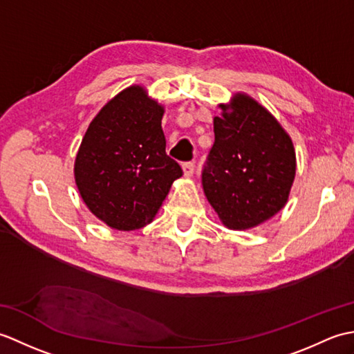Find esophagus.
<instances>
[{
	"instance_id": "34e87169",
	"label": "esophagus",
	"mask_w": 354,
	"mask_h": 354,
	"mask_svg": "<svg viewBox=\"0 0 354 354\" xmlns=\"http://www.w3.org/2000/svg\"><path fill=\"white\" fill-rule=\"evenodd\" d=\"M183 170H184V176H187V178L193 176V173H194V162H192V161L184 162V164H183Z\"/></svg>"
}]
</instances>
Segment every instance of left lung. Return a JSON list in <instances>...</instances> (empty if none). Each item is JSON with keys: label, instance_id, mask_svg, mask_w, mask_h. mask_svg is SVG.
Listing matches in <instances>:
<instances>
[{"label": "left lung", "instance_id": "1", "mask_svg": "<svg viewBox=\"0 0 354 354\" xmlns=\"http://www.w3.org/2000/svg\"><path fill=\"white\" fill-rule=\"evenodd\" d=\"M214 117V145L202 169V187L225 227L246 230L286 205L295 178L289 135L251 97L236 94Z\"/></svg>", "mask_w": 354, "mask_h": 354}]
</instances>
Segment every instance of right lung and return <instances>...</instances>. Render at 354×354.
<instances>
[{
  "label": "right lung",
  "mask_w": 354,
  "mask_h": 354,
  "mask_svg": "<svg viewBox=\"0 0 354 354\" xmlns=\"http://www.w3.org/2000/svg\"><path fill=\"white\" fill-rule=\"evenodd\" d=\"M164 109L141 86L108 102L89 124L74 164L86 207L111 228L152 222L183 169L165 152Z\"/></svg>",
  "instance_id": "obj_1"
}]
</instances>
